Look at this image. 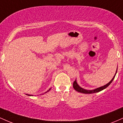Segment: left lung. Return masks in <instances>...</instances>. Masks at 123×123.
<instances>
[{
  "label": "left lung",
  "mask_w": 123,
  "mask_h": 123,
  "mask_svg": "<svg viewBox=\"0 0 123 123\" xmlns=\"http://www.w3.org/2000/svg\"><path fill=\"white\" fill-rule=\"evenodd\" d=\"M116 73H117V70H116V73H115V75L114 76V77H113V79L111 80V81H110L109 83H108V84H106V85H105V86H102V87H99V88H96V89H95V90H85V89H84V88H82L81 87H80V86L78 85V84H77V82H76V80H74V82H73V87L76 91H77V92H81V93H83V94H92V93H95V92H99V91H102V90H104V89H105L106 88V87H108V86H109L110 84H111V83L112 82L113 80L114 79H115L116 74Z\"/></svg>",
  "instance_id": "obj_1"
}]
</instances>
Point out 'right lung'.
Segmentation results:
<instances>
[{
    "instance_id": "1",
    "label": "right lung",
    "mask_w": 123,
    "mask_h": 123,
    "mask_svg": "<svg viewBox=\"0 0 123 123\" xmlns=\"http://www.w3.org/2000/svg\"><path fill=\"white\" fill-rule=\"evenodd\" d=\"M50 90H48V91H47V92H45V93H46V92H48V91H50Z\"/></svg>"
}]
</instances>
